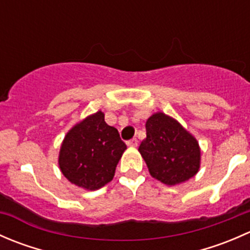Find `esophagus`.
<instances>
[{"mask_svg": "<svg viewBox=\"0 0 250 250\" xmlns=\"http://www.w3.org/2000/svg\"><path fill=\"white\" fill-rule=\"evenodd\" d=\"M127 145L130 146V147H137V146H138V140L135 139V138H133V139H130V140L127 141Z\"/></svg>", "mask_w": 250, "mask_h": 250, "instance_id": "1", "label": "esophagus"}]
</instances>
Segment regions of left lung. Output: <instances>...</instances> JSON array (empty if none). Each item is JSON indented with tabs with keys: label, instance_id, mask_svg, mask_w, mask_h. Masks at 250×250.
<instances>
[{
	"label": "left lung",
	"instance_id": "obj_1",
	"mask_svg": "<svg viewBox=\"0 0 250 250\" xmlns=\"http://www.w3.org/2000/svg\"><path fill=\"white\" fill-rule=\"evenodd\" d=\"M146 138L139 152L151 176L166 185H176L195 176L200 169L198 141L180 123L163 112L146 121Z\"/></svg>",
	"mask_w": 250,
	"mask_h": 250
}]
</instances>
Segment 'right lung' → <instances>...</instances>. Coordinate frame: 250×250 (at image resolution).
<instances>
[{
  "label": "right lung",
  "mask_w": 250,
  "mask_h": 250,
  "mask_svg": "<svg viewBox=\"0 0 250 250\" xmlns=\"http://www.w3.org/2000/svg\"><path fill=\"white\" fill-rule=\"evenodd\" d=\"M125 148L118 130L107 125L104 113L98 111L65 135L59 168L70 183L85 190H98L112 180Z\"/></svg>",
  "instance_id": "add662e5"
}]
</instances>
